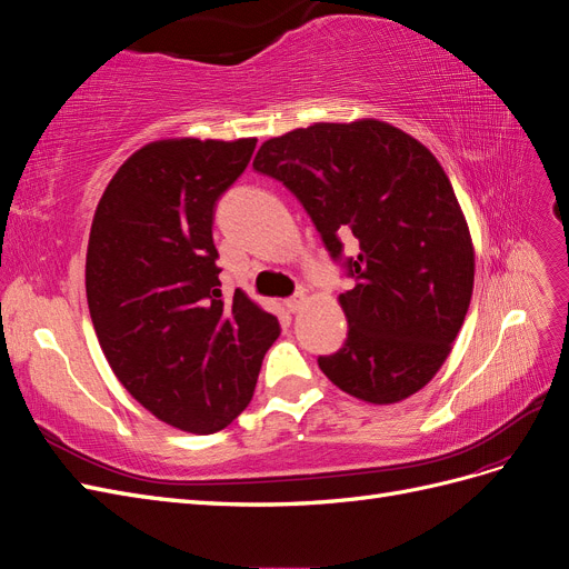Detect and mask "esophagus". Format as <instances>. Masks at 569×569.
<instances>
[{
    "label": "esophagus",
    "mask_w": 569,
    "mask_h": 569,
    "mask_svg": "<svg viewBox=\"0 0 569 569\" xmlns=\"http://www.w3.org/2000/svg\"><path fill=\"white\" fill-rule=\"evenodd\" d=\"M284 306H287V311H289V313H299L301 308L306 306V295H303V291H301V295H297V297L287 299V301H284Z\"/></svg>",
    "instance_id": "34e87169"
}]
</instances>
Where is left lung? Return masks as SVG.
Returning <instances> with one entry per match:
<instances>
[{"instance_id":"8db88e82","label":"left lung","mask_w":569,"mask_h":569,"mask_svg":"<svg viewBox=\"0 0 569 569\" xmlns=\"http://www.w3.org/2000/svg\"><path fill=\"white\" fill-rule=\"evenodd\" d=\"M253 168L297 194L335 258L341 239L358 244V282L337 299L347 343L318 358L327 380L375 406L420 391L449 358L475 284L468 220L435 153L380 118H356L270 137Z\"/></svg>"}]
</instances>
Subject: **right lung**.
Instances as JSON below:
<instances>
[{
	"instance_id": "1",
	"label": "right lung",
	"mask_w": 569,
	"mask_h": 569,
	"mask_svg": "<svg viewBox=\"0 0 569 569\" xmlns=\"http://www.w3.org/2000/svg\"><path fill=\"white\" fill-rule=\"evenodd\" d=\"M256 137L149 142L92 218L84 289L113 375L153 418L213 435L242 412L280 322L242 289L222 299L213 209Z\"/></svg>"
}]
</instances>
